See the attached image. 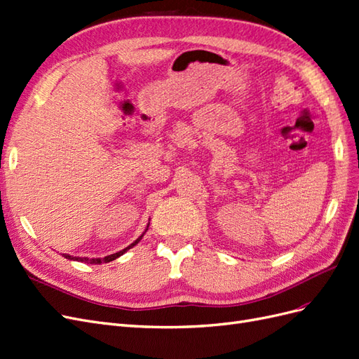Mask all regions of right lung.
Masks as SVG:
<instances>
[{
	"instance_id": "1",
	"label": "right lung",
	"mask_w": 359,
	"mask_h": 359,
	"mask_svg": "<svg viewBox=\"0 0 359 359\" xmlns=\"http://www.w3.org/2000/svg\"><path fill=\"white\" fill-rule=\"evenodd\" d=\"M148 226H150V222H148L147 224V227H145V231L148 230ZM145 231L141 234V236L135 241V242H132L129 246H126L125 250H121V251H118V252H116V254H111V255H107V257H104V258H88V257H72V255H68V254H62L64 255L65 258H68V259H74V262H81V263H90V264H101V263H109V262H113V259H116V258H118L120 255H123L125 252H128L130 248H133L135 245H137L141 239H142V236L145 234Z\"/></svg>"
}]
</instances>
